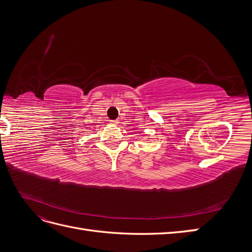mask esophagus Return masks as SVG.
I'll return each mask as SVG.
<instances>
[{"label": "esophagus", "mask_w": 252, "mask_h": 252, "mask_svg": "<svg viewBox=\"0 0 252 252\" xmlns=\"http://www.w3.org/2000/svg\"><path fill=\"white\" fill-rule=\"evenodd\" d=\"M110 124H112L113 126H117L119 124L118 121H110Z\"/></svg>", "instance_id": "1"}]
</instances>
